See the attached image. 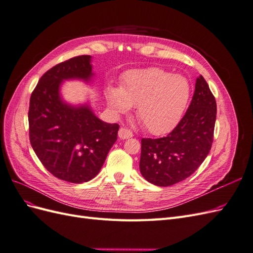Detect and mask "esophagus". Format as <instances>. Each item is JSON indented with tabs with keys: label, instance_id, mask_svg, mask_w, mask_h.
<instances>
[{
	"label": "esophagus",
	"instance_id": "obj_1",
	"mask_svg": "<svg viewBox=\"0 0 253 253\" xmlns=\"http://www.w3.org/2000/svg\"><path fill=\"white\" fill-rule=\"evenodd\" d=\"M118 136L121 139H127V138H131V137H133V132L131 131V129H128L126 127H120L119 132H118Z\"/></svg>",
	"mask_w": 253,
	"mask_h": 253
}]
</instances>
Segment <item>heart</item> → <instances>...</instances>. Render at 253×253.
Segmentation results:
<instances>
[{"mask_svg": "<svg viewBox=\"0 0 253 253\" xmlns=\"http://www.w3.org/2000/svg\"><path fill=\"white\" fill-rule=\"evenodd\" d=\"M106 97L119 113L137 105V118L145 131L160 135L180 119L190 97V84L183 76L151 67L128 73L121 87H110Z\"/></svg>", "mask_w": 253, "mask_h": 253, "instance_id": "heart-1", "label": "heart"}]
</instances>
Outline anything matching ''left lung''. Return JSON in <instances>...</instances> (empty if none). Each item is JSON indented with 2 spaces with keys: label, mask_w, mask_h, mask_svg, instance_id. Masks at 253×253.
Masks as SVG:
<instances>
[{
  "label": "left lung",
  "mask_w": 253,
  "mask_h": 253,
  "mask_svg": "<svg viewBox=\"0 0 253 253\" xmlns=\"http://www.w3.org/2000/svg\"><path fill=\"white\" fill-rule=\"evenodd\" d=\"M215 120V97L201 76L192 101L173 131L162 138L141 139L143 177L153 185L168 187L192 175L211 150Z\"/></svg>",
  "instance_id": "8db88e82"
}]
</instances>
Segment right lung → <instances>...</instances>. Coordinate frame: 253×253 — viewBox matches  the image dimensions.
I'll use <instances>...</instances> for the list:
<instances>
[{"label": "right lung", "instance_id": "add662e5", "mask_svg": "<svg viewBox=\"0 0 253 253\" xmlns=\"http://www.w3.org/2000/svg\"><path fill=\"white\" fill-rule=\"evenodd\" d=\"M90 56L61 62L45 73L29 101V140L38 158L57 178L73 183L93 179L117 140L118 124L98 119L87 106L73 108L61 100L64 79L91 77Z\"/></svg>", "mask_w": 253, "mask_h": 253}]
</instances>
